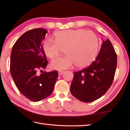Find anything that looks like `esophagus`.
Masks as SVG:
<instances>
[{
  "mask_svg": "<svg viewBox=\"0 0 130 130\" xmlns=\"http://www.w3.org/2000/svg\"><path fill=\"white\" fill-rule=\"evenodd\" d=\"M63 73H64V71H58V74H59V75H61Z\"/></svg>",
  "mask_w": 130,
  "mask_h": 130,
  "instance_id": "34e87169",
  "label": "esophagus"
}]
</instances>
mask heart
Wrapping results in <instances>:
<instances>
[{
	"label": "heart",
	"mask_w": 130,
	"mask_h": 130,
	"mask_svg": "<svg viewBox=\"0 0 130 130\" xmlns=\"http://www.w3.org/2000/svg\"><path fill=\"white\" fill-rule=\"evenodd\" d=\"M54 41L47 39L42 43V50L50 58L57 56L64 49L63 57L51 61V67L58 70L71 68L76 65L84 68L92 63L97 55L99 48V38L94 33L83 29H67L55 32Z\"/></svg>",
	"instance_id": "heart-1"
}]
</instances>
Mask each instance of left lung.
Instances as JSON below:
<instances>
[{
	"label": "left lung",
	"mask_w": 130,
	"mask_h": 130,
	"mask_svg": "<svg viewBox=\"0 0 130 130\" xmlns=\"http://www.w3.org/2000/svg\"><path fill=\"white\" fill-rule=\"evenodd\" d=\"M117 57L109 40L103 41L98 55L90 66L74 72L70 92L78 100L93 102L103 96L111 86Z\"/></svg>",
	"instance_id": "obj_1"
}]
</instances>
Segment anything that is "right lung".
I'll return each instance as SVG.
<instances>
[{"label": "right lung", "instance_id": "add662e5", "mask_svg": "<svg viewBox=\"0 0 130 130\" xmlns=\"http://www.w3.org/2000/svg\"><path fill=\"white\" fill-rule=\"evenodd\" d=\"M47 31L36 28L24 33L13 45L10 71L19 92L32 102L43 100L51 94L58 77L57 70L43 71L48 61L42 50ZM38 71H42L41 74Z\"/></svg>", "mask_w": 130, "mask_h": 130}]
</instances>
